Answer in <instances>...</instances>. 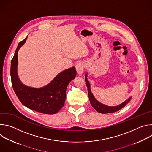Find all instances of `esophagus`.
Wrapping results in <instances>:
<instances>
[{
    "instance_id": "esophagus-1",
    "label": "esophagus",
    "mask_w": 152,
    "mask_h": 152,
    "mask_svg": "<svg viewBox=\"0 0 152 152\" xmlns=\"http://www.w3.org/2000/svg\"><path fill=\"white\" fill-rule=\"evenodd\" d=\"M76 70H77V72L79 75H81L83 70H84V69H85V64L83 63V62H79L78 63L76 66Z\"/></svg>"
}]
</instances>
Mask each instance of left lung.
I'll return each instance as SVG.
<instances>
[{
    "label": "left lung",
    "instance_id": "left-lung-1",
    "mask_svg": "<svg viewBox=\"0 0 152 152\" xmlns=\"http://www.w3.org/2000/svg\"><path fill=\"white\" fill-rule=\"evenodd\" d=\"M85 81H86V86H87L88 88V94L90 103L94 109L100 113L107 114V113H115L116 111H118V110L121 109V108H123L124 106H126V104H127L131 99V97L129 99H128L127 100H125L124 102L121 103L120 104H118L115 106H109L105 105L104 104L101 103L99 101H97L94 97L93 94H92L90 89V84L87 79V73H86L85 75Z\"/></svg>",
    "mask_w": 152,
    "mask_h": 152
}]
</instances>
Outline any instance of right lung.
<instances>
[{"label":"right lung","instance_id":"1","mask_svg":"<svg viewBox=\"0 0 152 152\" xmlns=\"http://www.w3.org/2000/svg\"><path fill=\"white\" fill-rule=\"evenodd\" d=\"M27 38L19 42L11 60L10 73L12 88L18 99L26 107L42 114H56L64 105L67 86L76 76L75 67L61 72L44 87L35 88L25 85L17 75L18 52Z\"/></svg>","mask_w":152,"mask_h":152}]
</instances>
